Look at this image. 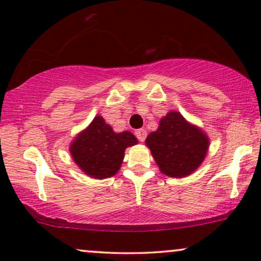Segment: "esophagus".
<instances>
[{
  "mask_svg": "<svg viewBox=\"0 0 261 261\" xmlns=\"http://www.w3.org/2000/svg\"><path fill=\"white\" fill-rule=\"evenodd\" d=\"M135 135H136L137 140L141 141V142H143V141L146 140V136H147V131L143 130V128H139V130L135 131Z\"/></svg>",
  "mask_w": 261,
  "mask_h": 261,
  "instance_id": "1",
  "label": "esophagus"
}]
</instances>
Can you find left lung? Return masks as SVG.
<instances>
[{
	"label": "left lung",
	"instance_id": "left-lung-1",
	"mask_svg": "<svg viewBox=\"0 0 261 261\" xmlns=\"http://www.w3.org/2000/svg\"><path fill=\"white\" fill-rule=\"evenodd\" d=\"M161 172L182 178L201 164L208 148V139L201 130L187 122L181 114L170 112L160 127L146 139Z\"/></svg>",
	"mask_w": 261,
	"mask_h": 261
}]
</instances>
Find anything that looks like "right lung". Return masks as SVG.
I'll return each instance as SVG.
<instances>
[{"instance_id": "right-lung-1", "label": "right lung", "mask_w": 261, "mask_h": 261, "mask_svg": "<svg viewBox=\"0 0 261 261\" xmlns=\"http://www.w3.org/2000/svg\"><path fill=\"white\" fill-rule=\"evenodd\" d=\"M136 143V137L131 133H114L101 116H95L87 130L77 136L70 151L77 166L86 174L104 179L118 172L125 148Z\"/></svg>"}]
</instances>
